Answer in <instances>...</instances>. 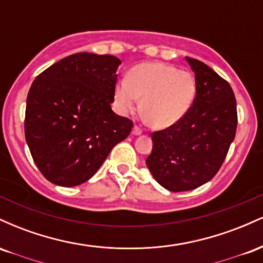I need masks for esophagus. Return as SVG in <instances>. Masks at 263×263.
I'll list each match as a JSON object with an SVG mask.
<instances>
[{
    "instance_id": "34e87169",
    "label": "esophagus",
    "mask_w": 263,
    "mask_h": 263,
    "mask_svg": "<svg viewBox=\"0 0 263 263\" xmlns=\"http://www.w3.org/2000/svg\"><path fill=\"white\" fill-rule=\"evenodd\" d=\"M132 134H134L135 136H140V135H142V129L138 127V126H135L134 129H132Z\"/></svg>"
}]
</instances>
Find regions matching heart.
Masks as SVG:
<instances>
[{"label": "heart", "instance_id": "obj_1", "mask_svg": "<svg viewBox=\"0 0 263 263\" xmlns=\"http://www.w3.org/2000/svg\"><path fill=\"white\" fill-rule=\"evenodd\" d=\"M197 95L193 74L163 63H144L135 66L127 79L115 90V102L120 112H132L138 107L152 127L167 128L183 119Z\"/></svg>", "mask_w": 263, "mask_h": 263}]
</instances>
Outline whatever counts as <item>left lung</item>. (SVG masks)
<instances>
[{
  "label": "left lung",
  "instance_id": "1",
  "mask_svg": "<svg viewBox=\"0 0 263 263\" xmlns=\"http://www.w3.org/2000/svg\"><path fill=\"white\" fill-rule=\"evenodd\" d=\"M195 74L197 95L180 121L152 135L146 164L171 192L198 188L218 173L237 127L236 99L230 84L198 59L185 58Z\"/></svg>",
  "mask_w": 263,
  "mask_h": 263
}]
</instances>
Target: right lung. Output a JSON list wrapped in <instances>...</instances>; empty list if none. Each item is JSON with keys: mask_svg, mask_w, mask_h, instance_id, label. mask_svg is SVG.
Listing matches in <instances>:
<instances>
[{"mask_svg": "<svg viewBox=\"0 0 263 263\" xmlns=\"http://www.w3.org/2000/svg\"><path fill=\"white\" fill-rule=\"evenodd\" d=\"M114 55L77 53L45 69L27 96L25 135L33 161L49 182L75 186L89 180L134 122L111 110Z\"/></svg>", "mask_w": 263, "mask_h": 263, "instance_id": "1", "label": "right lung"}]
</instances>
